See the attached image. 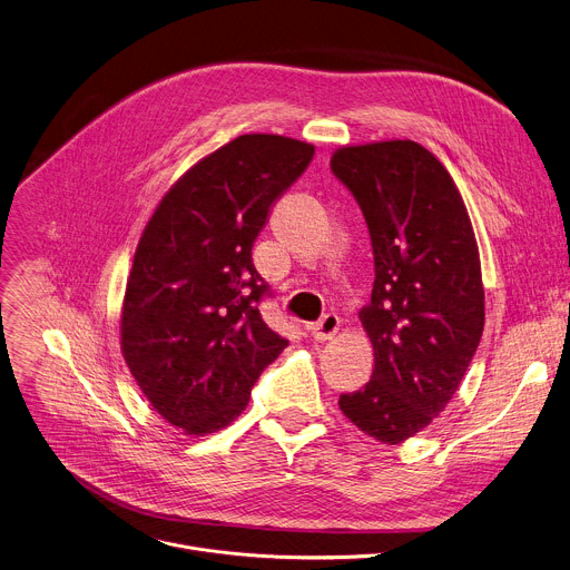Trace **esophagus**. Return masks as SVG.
Segmentation results:
<instances>
[{"mask_svg":"<svg viewBox=\"0 0 570 570\" xmlns=\"http://www.w3.org/2000/svg\"><path fill=\"white\" fill-rule=\"evenodd\" d=\"M307 331L317 342H328L340 331V317H337V314H324V317L317 324H312Z\"/></svg>","mask_w":570,"mask_h":570,"instance_id":"1","label":"esophagus"}]
</instances>
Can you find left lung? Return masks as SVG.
Returning a JSON list of instances; mask_svg holds the SVG:
<instances>
[{
	"label": "left lung",
	"instance_id": "1",
	"mask_svg": "<svg viewBox=\"0 0 570 570\" xmlns=\"http://www.w3.org/2000/svg\"><path fill=\"white\" fill-rule=\"evenodd\" d=\"M331 169L364 215L375 267L360 309L375 364L340 410L394 446L444 412L475 355L484 328L478 244L455 180L425 147H342Z\"/></svg>",
	"mask_w": 570,
	"mask_h": 570
}]
</instances>
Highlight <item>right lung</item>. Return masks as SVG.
Here are the masks:
<instances>
[{
  "label": "right lung",
  "instance_id": "add662e5",
  "mask_svg": "<svg viewBox=\"0 0 570 570\" xmlns=\"http://www.w3.org/2000/svg\"><path fill=\"white\" fill-rule=\"evenodd\" d=\"M314 147L248 134L189 167L138 242L121 305V353L154 410L183 434H210L248 403L289 344L261 317L269 285L250 248Z\"/></svg>",
  "mask_w": 570,
  "mask_h": 570
}]
</instances>
